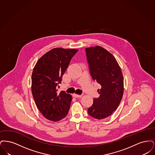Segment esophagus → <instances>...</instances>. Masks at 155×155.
<instances>
[{
	"label": "esophagus",
	"instance_id": "obj_1",
	"mask_svg": "<svg viewBox=\"0 0 155 155\" xmlns=\"http://www.w3.org/2000/svg\"><path fill=\"white\" fill-rule=\"evenodd\" d=\"M73 96H74V97H76V98H77V97H81V96H82V95H78V94H73Z\"/></svg>",
	"mask_w": 155,
	"mask_h": 155
}]
</instances>
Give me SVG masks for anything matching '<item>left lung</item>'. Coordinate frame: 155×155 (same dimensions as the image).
Instances as JSON below:
<instances>
[{"label":"left lung","instance_id":"1","mask_svg":"<svg viewBox=\"0 0 155 155\" xmlns=\"http://www.w3.org/2000/svg\"><path fill=\"white\" fill-rule=\"evenodd\" d=\"M90 74L101 85L99 97L88 109L89 114L96 119L110 116L118 107L124 91L123 77L114 57L101 46L85 49Z\"/></svg>","mask_w":155,"mask_h":155}]
</instances>
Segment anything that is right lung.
<instances>
[{"mask_svg": "<svg viewBox=\"0 0 155 155\" xmlns=\"http://www.w3.org/2000/svg\"><path fill=\"white\" fill-rule=\"evenodd\" d=\"M78 51L53 49L39 59L34 68L31 86L33 97L39 110L51 121L64 118L70 109L71 95L64 91L59 92L58 88L71 60Z\"/></svg>", "mask_w": 155, "mask_h": 155, "instance_id": "right-lung-1", "label": "right lung"}]
</instances>
